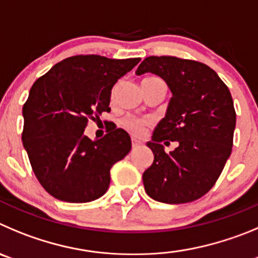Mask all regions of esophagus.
<instances>
[{
	"mask_svg": "<svg viewBox=\"0 0 258 258\" xmlns=\"http://www.w3.org/2000/svg\"><path fill=\"white\" fill-rule=\"evenodd\" d=\"M132 149H136V148H139V146L141 145V143L139 140H136V139H132Z\"/></svg>",
	"mask_w": 258,
	"mask_h": 258,
	"instance_id": "34e87169",
	"label": "esophagus"
}]
</instances>
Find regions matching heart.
Masks as SVG:
<instances>
[{"label":"heart","instance_id":"b5f03b06","mask_svg":"<svg viewBox=\"0 0 258 258\" xmlns=\"http://www.w3.org/2000/svg\"><path fill=\"white\" fill-rule=\"evenodd\" d=\"M145 80H158L162 81L158 78H149L145 79ZM144 80V81H145ZM122 126L130 132V134L134 135L135 137H144L148 132V130L150 128L151 124H153V121L150 118H139L134 117V115H127L122 119Z\"/></svg>","mask_w":258,"mask_h":258}]
</instances>
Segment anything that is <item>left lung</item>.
I'll list each match as a JSON object with an SVG mask.
<instances>
[{
	"instance_id": "left-lung-1",
	"label": "left lung",
	"mask_w": 258,
	"mask_h": 258,
	"mask_svg": "<svg viewBox=\"0 0 258 258\" xmlns=\"http://www.w3.org/2000/svg\"><path fill=\"white\" fill-rule=\"evenodd\" d=\"M145 72L160 76L173 94L146 144L154 162L143 174L145 191L164 204L195 201L213 188L232 153L235 110L230 91L213 69L192 59L146 57L136 75ZM169 141L178 146L165 153Z\"/></svg>"
}]
</instances>
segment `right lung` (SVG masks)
Wrapping results in <instances>:
<instances>
[{
  "mask_svg": "<svg viewBox=\"0 0 258 258\" xmlns=\"http://www.w3.org/2000/svg\"><path fill=\"white\" fill-rule=\"evenodd\" d=\"M139 62L98 54L69 57L31 86L21 139L35 177L57 200L89 202L107 192L110 168L131 150L130 135L114 128L93 141L84 131L90 119L109 112L112 88Z\"/></svg>",
  "mask_w": 258,
  "mask_h": 258,
  "instance_id": "1",
  "label": "right lung"
}]
</instances>
